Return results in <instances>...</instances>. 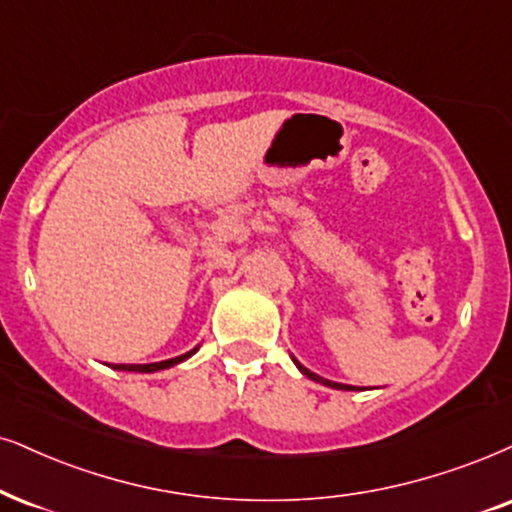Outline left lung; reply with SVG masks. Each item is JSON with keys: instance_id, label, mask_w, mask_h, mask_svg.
Here are the masks:
<instances>
[{"instance_id": "1", "label": "left lung", "mask_w": 512, "mask_h": 512, "mask_svg": "<svg viewBox=\"0 0 512 512\" xmlns=\"http://www.w3.org/2000/svg\"><path fill=\"white\" fill-rule=\"evenodd\" d=\"M293 364L300 368V373L302 375H307L309 380H314V383H321V385H326V387H333V390H349V392H354V390H359V387H354V385H342V383H333V380H326V378H321V375H316V373H312L309 371V368H304L300 361H297L295 357H293Z\"/></svg>"}]
</instances>
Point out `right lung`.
<instances>
[{"label": "right lung", "mask_w": 512, "mask_h": 512, "mask_svg": "<svg viewBox=\"0 0 512 512\" xmlns=\"http://www.w3.org/2000/svg\"><path fill=\"white\" fill-rule=\"evenodd\" d=\"M198 352V347H193L191 352L186 354H179V357L174 359H167V361H155V364H108L111 368H115V371H132V373H155V371H165V368H172L181 364V361H186L189 357H193V354Z\"/></svg>", "instance_id": "right-lung-1"}]
</instances>
